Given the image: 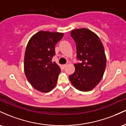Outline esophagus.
<instances>
[{"label":"esophagus","instance_id":"obj_1","mask_svg":"<svg viewBox=\"0 0 126 126\" xmlns=\"http://www.w3.org/2000/svg\"><path fill=\"white\" fill-rule=\"evenodd\" d=\"M66 66H67V64H63V65H62V67H63V69H64V68L66 67Z\"/></svg>","mask_w":126,"mask_h":126}]
</instances>
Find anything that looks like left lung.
Here are the masks:
<instances>
[{
    "label": "left lung",
    "instance_id": "obj_1",
    "mask_svg": "<svg viewBox=\"0 0 126 126\" xmlns=\"http://www.w3.org/2000/svg\"><path fill=\"white\" fill-rule=\"evenodd\" d=\"M70 36L76 43V58L81 62L74 64L70 81L78 90L91 91L101 80L106 67L104 46L99 37L86 28L73 30Z\"/></svg>",
    "mask_w": 126,
    "mask_h": 126
}]
</instances>
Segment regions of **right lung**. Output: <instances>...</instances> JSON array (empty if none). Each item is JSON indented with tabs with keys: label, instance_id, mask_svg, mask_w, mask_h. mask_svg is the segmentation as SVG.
I'll return each instance as SVG.
<instances>
[{
	"label": "right lung",
	"instance_id": "obj_1",
	"mask_svg": "<svg viewBox=\"0 0 126 126\" xmlns=\"http://www.w3.org/2000/svg\"><path fill=\"white\" fill-rule=\"evenodd\" d=\"M63 33L40 31L30 38L24 57V71L33 88L48 92L55 87L61 69L52 58Z\"/></svg>",
	"mask_w": 126,
	"mask_h": 126
}]
</instances>
